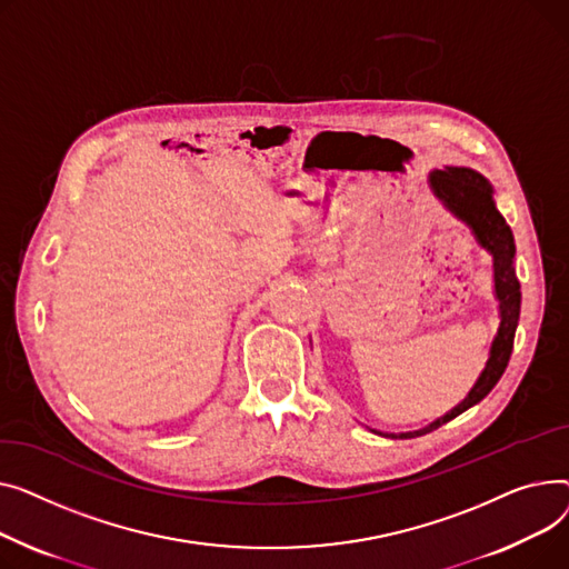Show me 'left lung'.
Returning a JSON list of instances; mask_svg holds the SVG:
<instances>
[{
    "mask_svg": "<svg viewBox=\"0 0 569 569\" xmlns=\"http://www.w3.org/2000/svg\"><path fill=\"white\" fill-rule=\"evenodd\" d=\"M429 188L441 199L448 211H452L459 220H463L473 229L478 243L491 252L493 291L498 298L500 326L491 342L485 370L478 377L471 392L463 397V402H459L450 413L441 416L439 420H433L422 429L407 431V433H383V437H390V439L422 437V433L439 429L441 425L450 422L466 409L478 405L480 399H485L491 392V388L498 383V379L503 377L506 367L510 362L515 332L519 323V310H521V287L515 273V237L506 218L498 213L493 204V188L489 186V181L476 170H469V167H446V170H433L429 174Z\"/></svg>",
    "mask_w": 569,
    "mask_h": 569,
    "instance_id": "8db88e82",
    "label": "left lung"
}]
</instances>
